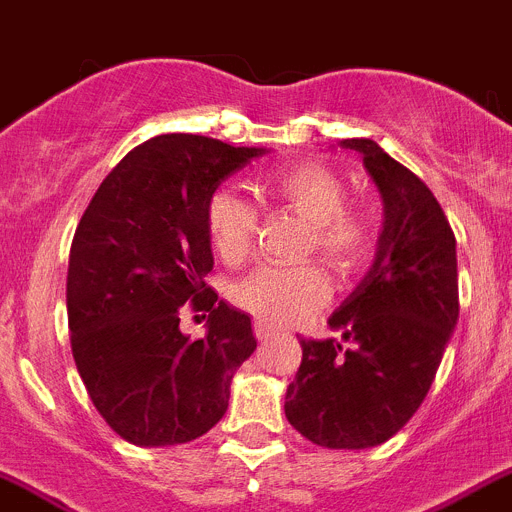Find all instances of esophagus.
I'll list each match as a JSON object with an SVG mask.
<instances>
[{
  "label": "esophagus",
  "instance_id": "1",
  "mask_svg": "<svg viewBox=\"0 0 512 512\" xmlns=\"http://www.w3.org/2000/svg\"><path fill=\"white\" fill-rule=\"evenodd\" d=\"M255 336H257V341H270L272 336H275V328L272 326H267V323H262V321H255Z\"/></svg>",
  "mask_w": 512,
  "mask_h": 512
}]
</instances>
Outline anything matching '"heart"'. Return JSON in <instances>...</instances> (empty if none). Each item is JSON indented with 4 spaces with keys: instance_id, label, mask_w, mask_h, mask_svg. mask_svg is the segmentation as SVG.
I'll use <instances>...</instances> for the list:
<instances>
[{
    "instance_id": "b5f03b06",
    "label": "heart",
    "mask_w": 512,
    "mask_h": 512,
    "mask_svg": "<svg viewBox=\"0 0 512 512\" xmlns=\"http://www.w3.org/2000/svg\"><path fill=\"white\" fill-rule=\"evenodd\" d=\"M262 194L308 224L303 257H321L331 270L348 275L371 257L379 219L369 207H346L348 189L336 171L298 164L278 171ZM207 237L224 265L250 257L257 237V214L234 191H214L204 212ZM232 300L267 326H295L328 300V283L315 267L275 270L262 267L234 285Z\"/></svg>"
}]
</instances>
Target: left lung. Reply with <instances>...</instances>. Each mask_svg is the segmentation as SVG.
Segmentation results:
<instances>
[{
	"label": "left lung",
	"instance_id": "1",
	"mask_svg": "<svg viewBox=\"0 0 512 512\" xmlns=\"http://www.w3.org/2000/svg\"><path fill=\"white\" fill-rule=\"evenodd\" d=\"M358 151L384 204L374 265L333 310L336 338L300 341L303 361L285 391V417L318 447L366 450L394 437L422 407L460 315L457 242L419 176L371 138Z\"/></svg>",
	"mask_w": 512,
	"mask_h": 512
}]
</instances>
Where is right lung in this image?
<instances>
[{
    "label": "right lung",
    "mask_w": 512,
    "mask_h": 512,
    "mask_svg": "<svg viewBox=\"0 0 512 512\" xmlns=\"http://www.w3.org/2000/svg\"><path fill=\"white\" fill-rule=\"evenodd\" d=\"M270 154L164 133L136 146L95 191L68 267L78 374L100 417L136 447H169L224 417L229 384L257 348L250 315L207 288L204 212L227 176ZM209 309L208 336L178 328L180 305Z\"/></svg>",
    "instance_id": "right-lung-1"
}]
</instances>
